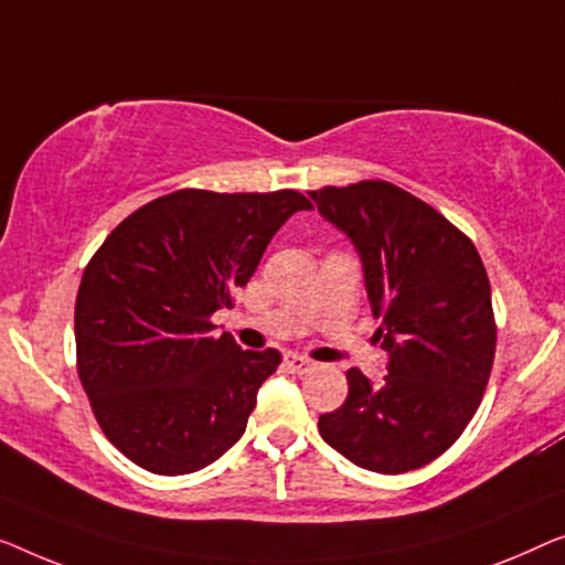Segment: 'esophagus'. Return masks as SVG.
I'll use <instances>...</instances> for the list:
<instances>
[{
    "mask_svg": "<svg viewBox=\"0 0 565 565\" xmlns=\"http://www.w3.org/2000/svg\"><path fill=\"white\" fill-rule=\"evenodd\" d=\"M284 365H286V369H289L291 373H307V371L315 369L312 361L305 359V355H297V353L284 355Z\"/></svg>",
    "mask_w": 565,
    "mask_h": 565,
    "instance_id": "esophagus-1",
    "label": "esophagus"
}]
</instances>
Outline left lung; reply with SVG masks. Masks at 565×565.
Listing matches in <instances>:
<instances>
[{
	"mask_svg": "<svg viewBox=\"0 0 565 565\" xmlns=\"http://www.w3.org/2000/svg\"><path fill=\"white\" fill-rule=\"evenodd\" d=\"M312 200L359 253L388 355L376 384L348 371L343 407L320 415V435L365 471H415L460 438L487 388L497 348L487 268L440 212L386 181Z\"/></svg>",
	"mask_w": 565,
	"mask_h": 565,
	"instance_id": "obj_1",
	"label": "left lung"
}]
</instances>
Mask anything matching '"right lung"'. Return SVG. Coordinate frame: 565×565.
<instances>
[{
  "label": "right lung",
  "instance_id": "right-lung-1",
  "mask_svg": "<svg viewBox=\"0 0 565 565\" xmlns=\"http://www.w3.org/2000/svg\"><path fill=\"white\" fill-rule=\"evenodd\" d=\"M299 192L181 189L113 230L76 297L78 379L109 443L161 476L210 466L243 438L279 351H243L210 317L250 281Z\"/></svg>",
  "mask_w": 565,
  "mask_h": 565
}]
</instances>
